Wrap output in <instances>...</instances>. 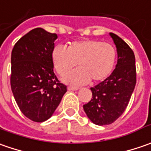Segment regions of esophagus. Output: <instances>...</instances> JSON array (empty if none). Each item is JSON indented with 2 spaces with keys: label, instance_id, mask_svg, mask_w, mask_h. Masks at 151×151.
Returning a JSON list of instances; mask_svg holds the SVG:
<instances>
[{
  "label": "esophagus",
  "instance_id": "34e87169",
  "mask_svg": "<svg viewBox=\"0 0 151 151\" xmlns=\"http://www.w3.org/2000/svg\"><path fill=\"white\" fill-rule=\"evenodd\" d=\"M79 89V87H76V86H68V90L69 91H77Z\"/></svg>",
  "mask_w": 151,
  "mask_h": 151
}]
</instances>
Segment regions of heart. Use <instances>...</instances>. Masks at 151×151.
Segmentation results:
<instances>
[{
	"label": "heart",
	"mask_w": 151,
	"mask_h": 151,
	"mask_svg": "<svg viewBox=\"0 0 151 151\" xmlns=\"http://www.w3.org/2000/svg\"><path fill=\"white\" fill-rule=\"evenodd\" d=\"M52 62L56 71L65 76L77 63L78 70L67 74L64 81L73 85L101 81L113 71L117 58L115 47L99 40L86 39L72 42L65 48L57 45L52 51Z\"/></svg>",
	"instance_id": "obj_1"
}]
</instances>
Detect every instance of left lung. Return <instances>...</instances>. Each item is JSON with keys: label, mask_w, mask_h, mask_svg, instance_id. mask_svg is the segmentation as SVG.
Instances as JSON below:
<instances>
[{"label": "left lung", "mask_w": 151, "mask_h": 151, "mask_svg": "<svg viewBox=\"0 0 151 151\" xmlns=\"http://www.w3.org/2000/svg\"><path fill=\"white\" fill-rule=\"evenodd\" d=\"M117 48L118 62L113 73L91 87L92 98L83 105L88 119L96 125L111 124L123 114L136 84L135 57L121 38L109 33Z\"/></svg>", "instance_id": "left-lung-1"}]
</instances>
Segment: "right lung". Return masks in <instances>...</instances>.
Returning a JSON list of instances; mask_svg holds the SVG:
<instances>
[{
	"instance_id": "add662e5",
	"label": "right lung",
	"mask_w": 151,
	"mask_h": 151,
	"mask_svg": "<svg viewBox=\"0 0 151 151\" xmlns=\"http://www.w3.org/2000/svg\"><path fill=\"white\" fill-rule=\"evenodd\" d=\"M57 38L56 33L37 27L22 37L12 51L13 96L21 112L37 123L50 119L67 91L54 73L51 55Z\"/></svg>"
}]
</instances>
